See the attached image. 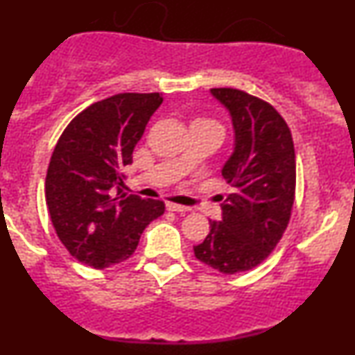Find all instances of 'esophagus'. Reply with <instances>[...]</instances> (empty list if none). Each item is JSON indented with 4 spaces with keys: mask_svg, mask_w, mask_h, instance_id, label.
<instances>
[{
    "mask_svg": "<svg viewBox=\"0 0 355 355\" xmlns=\"http://www.w3.org/2000/svg\"><path fill=\"white\" fill-rule=\"evenodd\" d=\"M166 210H168V211H182V214H183V211H189L190 209H189V207H185V205H178V203H166Z\"/></svg>",
    "mask_w": 355,
    "mask_h": 355,
    "instance_id": "1",
    "label": "esophagus"
}]
</instances>
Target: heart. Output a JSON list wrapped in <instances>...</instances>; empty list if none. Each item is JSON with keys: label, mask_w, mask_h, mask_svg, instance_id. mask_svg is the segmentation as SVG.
I'll return each mask as SVG.
<instances>
[{"label": "heart", "mask_w": 355, "mask_h": 355, "mask_svg": "<svg viewBox=\"0 0 355 355\" xmlns=\"http://www.w3.org/2000/svg\"><path fill=\"white\" fill-rule=\"evenodd\" d=\"M193 123H207V125H214V126H217V128H220V125L217 123V121L209 120V118H198V120H195ZM220 130H222V128H220Z\"/></svg>", "instance_id": "heart-1"}]
</instances>
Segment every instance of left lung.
I'll return each mask as SVG.
<instances>
[{"label": "left lung", "mask_w": 355, "mask_h": 355, "mask_svg": "<svg viewBox=\"0 0 355 355\" xmlns=\"http://www.w3.org/2000/svg\"><path fill=\"white\" fill-rule=\"evenodd\" d=\"M229 108L235 152L222 175L230 185L222 222L193 254L222 274H239L262 263L282 239L295 200V150L288 125L266 100L235 88H211Z\"/></svg>", "instance_id": "obj_1"}]
</instances>
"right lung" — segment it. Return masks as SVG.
I'll return each mask as SVG.
<instances>
[{
	"label": "right lung",
	"instance_id": "1",
	"mask_svg": "<svg viewBox=\"0 0 355 355\" xmlns=\"http://www.w3.org/2000/svg\"><path fill=\"white\" fill-rule=\"evenodd\" d=\"M162 101L158 93H118L89 105L61 133L44 197L56 235L78 262L98 270L125 262L145 227L164 215L162 200L121 190V170L132 164L135 145Z\"/></svg>",
	"mask_w": 355,
	"mask_h": 355
}]
</instances>
